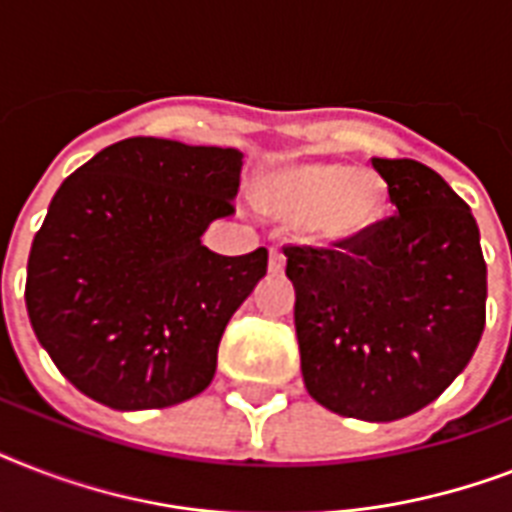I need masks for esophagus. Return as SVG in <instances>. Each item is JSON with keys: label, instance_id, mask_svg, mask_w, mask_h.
<instances>
[{"label": "esophagus", "instance_id": "34e87169", "mask_svg": "<svg viewBox=\"0 0 512 512\" xmlns=\"http://www.w3.org/2000/svg\"><path fill=\"white\" fill-rule=\"evenodd\" d=\"M284 265H287V257H284V252L276 247H271V255H268V271L281 273L284 271Z\"/></svg>", "mask_w": 512, "mask_h": 512}]
</instances>
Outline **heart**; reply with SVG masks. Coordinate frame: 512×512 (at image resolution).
<instances>
[{
	"label": "heart",
	"instance_id": "obj_1",
	"mask_svg": "<svg viewBox=\"0 0 512 512\" xmlns=\"http://www.w3.org/2000/svg\"><path fill=\"white\" fill-rule=\"evenodd\" d=\"M260 204L292 217L297 236L316 247H340L361 239L385 209V183L361 167L305 162L268 172Z\"/></svg>",
	"mask_w": 512,
	"mask_h": 512
}]
</instances>
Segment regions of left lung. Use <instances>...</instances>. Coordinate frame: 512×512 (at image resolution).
Wrapping results in <instances>:
<instances>
[{
	"label": "left lung",
	"mask_w": 512,
	"mask_h": 512,
	"mask_svg": "<svg viewBox=\"0 0 512 512\" xmlns=\"http://www.w3.org/2000/svg\"><path fill=\"white\" fill-rule=\"evenodd\" d=\"M393 215L361 239L284 247L305 388L342 417L393 422L436 401L486 324L476 217L414 159H372Z\"/></svg>",
	"instance_id": "8db88e82"
}]
</instances>
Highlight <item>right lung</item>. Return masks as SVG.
I'll return each mask as SVG.
<instances>
[{
	"label": "right lung",
	"mask_w": 512,
	"mask_h": 512,
	"mask_svg": "<svg viewBox=\"0 0 512 512\" xmlns=\"http://www.w3.org/2000/svg\"><path fill=\"white\" fill-rule=\"evenodd\" d=\"M236 148L127 138L52 196L36 231L26 308L36 340L84 396L119 412L164 409L215 377L217 345L268 271V249L201 244L233 215Z\"/></svg>",
	"instance_id": "right-lung-1"
}]
</instances>
